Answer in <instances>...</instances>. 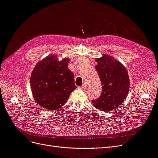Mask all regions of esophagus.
Returning <instances> with one entry per match:
<instances>
[{
    "label": "esophagus",
    "instance_id": "1",
    "mask_svg": "<svg viewBox=\"0 0 158 158\" xmlns=\"http://www.w3.org/2000/svg\"><path fill=\"white\" fill-rule=\"evenodd\" d=\"M86 87H87L86 84H82V85L80 88L82 89H85V88H86Z\"/></svg>",
    "mask_w": 158,
    "mask_h": 158
}]
</instances>
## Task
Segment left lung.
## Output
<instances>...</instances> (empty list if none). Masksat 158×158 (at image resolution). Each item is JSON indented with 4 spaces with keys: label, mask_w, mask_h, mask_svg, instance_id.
Instances as JSON below:
<instances>
[{
    "label": "left lung",
    "mask_w": 158,
    "mask_h": 158,
    "mask_svg": "<svg viewBox=\"0 0 158 158\" xmlns=\"http://www.w3.org/2000/svg\"><path fill=\"white\" fill-rule=\"evenodd\" d=\"M95 69L102 84L101 96L92 100L94 106L101 111H111L123 103L130 88L126 69L111 56L95 59Z\"/></svg>",
    "instance_id": "1"
}]
</instances>
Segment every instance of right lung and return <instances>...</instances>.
<instances>
[{
	"instance_id": "obj_1",
	"label": "right lung",
	"mask_w": 158,
	"mask_h": 158,
	"mask_svg": "<svg viewBox=\"0 0 158 158\" xmlns=\"http://www.w3.org/2000/svg\"><path fill=\"white\" fill-rule=\"evenodd\" d=\"M68 64L69 59L59 61L52 55L37 63L33 70L30 78L33 96L45 109L54 111L63 106L76 88Z\"/></svg>"
}]
</instances>
